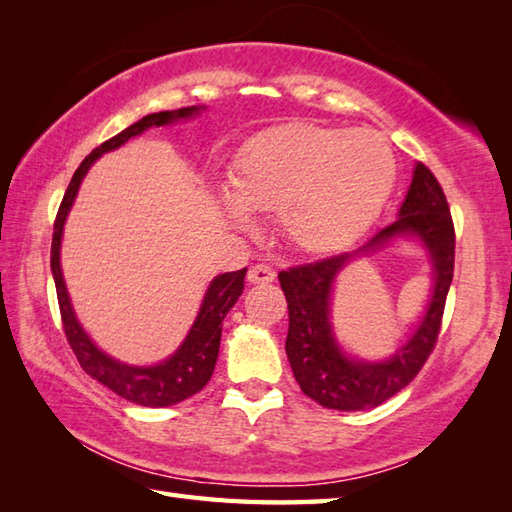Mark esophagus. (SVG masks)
<instances>
[{"instance_id": "esophagus-1", "label": "esophagus", "mask_w": 512, "mask_h": 512, "mask_svg": "<svg viewBox=\"0 0 512 512\" xmlns=\"http://www.w3.org/2000/svg\"><path fill=\"white\" fill-rule=\"evenodd\" d=\"M275 277H277L275 270L266 264H255L248 268L250 284H270V281H275Z\"/></svg>"}]
</instances>
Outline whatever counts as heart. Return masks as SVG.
<instances>
[{
	"label": "heart",
	"mask_w": 512,
	"mask_h": 512,
	"mask_svg": "<svg viewBox=\"0 0 512 512\" xmlns=\"http://www.w3.org/2000/svg\"><path fill=\"white\" fill-rule=\"evenodd\" d=\"M394 178V151L372 129L292 123L239 151L228 213L237 222L246 220L244 209L277 213L292 246L332 253L367 231Z\"/></svg>",
	"instance_id": "obj_1"
}]
</instances>
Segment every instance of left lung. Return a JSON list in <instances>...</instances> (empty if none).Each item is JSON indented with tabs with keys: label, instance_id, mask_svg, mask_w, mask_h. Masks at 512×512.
<instances>
[{
	"label": "left lung",
	"instance_id": "obj_1",
	"mask_svg": "<svg viewBox=\"0 0 512 512\" xmlns=\"http://www.w3.org/2000/svg\"><path fill=\"white\" fill-rule=\"evenodd\" d=\"M413 232L430 248L437 268V284L430 310L417 334L385 364H356L335 345L329 328V290L335 273L347 258L382 245L387 238ZM455 264L453 217L438 178L422 162L413 180L400 217L369 237L354 253H341L312 264L292 266L279 273V284L288 301L286 354L301 391L325 409L363 411L383 405L405 389L427 363L438 343L444 303Z\"/></svg>",
	"mask_w": 512,
	"mask_h": 512
}]
</instances>
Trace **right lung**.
<instances>
[{
  "instance_id": "right-lung-1",
  "label": "right lung",
  "mask_w": 512,
  "mask_h": 512,
  "mask_svg": "<svg viewBox=\"0 0 512 512\" xmlns=\"http://www.w3.org/2000/svg\"><path fill=\"white\" fill-rule=\"evenodd\" d=\"M195 112H198V107H182V110L149 114L145 118H140L138 123L123 129L121 134L105 140V143L101 147H96L92 154L81 162L79 169L74 171V176L68 184V189H65V195L57 211V220H54L50 268H52L54 286H57V299H59L65 339H68L74 356L79 358L85 374H90L92 378L99 380L101 385L110 387L114 394H118L121 398L136 402V405H143V407L176 405V402H182L191 398L193 394H198V391L209 383L215 369L217 352H220L222 321L228 314V310L235 306V301L242 297L246 268L235 270V273H224L211 281V288L206 290L198 319H195L189 336L180 345V350L173 354L169 361L160 363L156 367H129V365L112 361L110 356H105L101 350H96L94 343L88 339V334L81 330L79 321H76L68 292H65L61 266H59L61 233H63L65 215L70 211L74 195L79 191V184L96 158L105 154V151L121 147L129 138L143 134L149 127L167 125L171 121H178V118H187Z\"/></svg>"
}]
</instances>
